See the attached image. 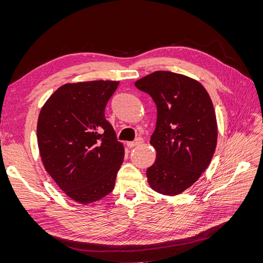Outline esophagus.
<instances>
[{
    "label": "esophagus",
    "instance_id": "1",
    "mask_svg": "<svg viewBox=\"0 0 263 263\" xmlns=\"http://www.w3.org/2000/svg\"><path fill=\"white\" fill-rule=\"evenodd\" d=\"M142 142H144V139L139 137V138H137L136 140H134V141H128V142H127V146H128L129 148H134V147H136V146L141 145Z\"/></svg>",
    "mask_w": 263,
    "mask_h": 263
}]
</instances>
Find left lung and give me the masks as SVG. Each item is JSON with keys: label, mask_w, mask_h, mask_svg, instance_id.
<instances>
[{"label": "left lung", "mask_w": 263, "mask_h": 263, "mask_svg": "<svg viewBox=\"0 0 263 263\" xmlns=\"http://www.w3.org/2000/svg\"><path fill=\"white\" fill-rule=\"evenodd\" d=\"M157 106L156 129L150 144L156 161L147 169L156 192L182 193L208 169L217 144V122L205 87L192 78L156 71L135 82Z\"/></svg>", "instance_id": "8db88e82"}]
</instances>
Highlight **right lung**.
Returning a JSON list of instances; mask_svg holds the SVG:
<instances>
[{
    "instance_id": "add662e5",
    "label": "right lung",
    "mask_w": 263,
    "mask_h": 263,
    "mask_svg": "<svg viewBox=\"0 0 263 263\" xmlns=\"http://www.w3.org/2000/svg\"><path fill=\"white\" fill-rule=\"evenodd\" d=\"M118 81L61 85L42 107L39 154L46 171L70 198L90 204L112 192L124 146L105 118Z\"/></svg>"
}]
</instances>
